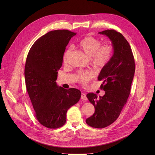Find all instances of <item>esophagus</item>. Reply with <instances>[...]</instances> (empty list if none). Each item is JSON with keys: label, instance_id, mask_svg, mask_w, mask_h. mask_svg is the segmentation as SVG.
Masks as SVG:
<instances>
[{"label": "esophagus", "instance_id": "34e87169", "mask_svg": "<svg viewBox=\"0 0 155 155\" xmlns=\"http://www.w3.org/2000/svg\"><path fill=\"white\" fill-rule=\"evenodd\" d=\"M81 98L83 99V100H84V101H86L87 99L86 94L84 93H81Z\"/></svg>", "mask_w": 155, "mask_h": 155}]
</instances>
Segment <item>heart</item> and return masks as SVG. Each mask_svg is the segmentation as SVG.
I'll list each match as a JSON object with an SVG mask.
<instances>
[{
	"mask_svg": "<svg viewBox=\"0 0 155 155\" xmlns=\"http://www.w3.org/2000/svg\"><path fill=\"white\" fill-rule=\"evenodd\" d=\"M78 47L86 55L91 57L93 64L97 68L105 65L112 58L113 52L112 45L109 42L101 44L99 39L92 36H86L78 43ZM72 53V48H69L64 54L63 62L66 63ZM94 77L91 71H81L77 75V78L82 85H86Z\"/></svg>",
	"mask_w": 155,
	"mask_h": 155,
	"instance_id": "obj_1",
	"label": "heart"
}]
</instances>
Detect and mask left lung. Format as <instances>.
Listing matches in <instances>:
<instances>
[{"instance_id": "1", "label": "left lung", "mask_w": 155, "mask_h": 155, "mask_svg": "<svg viewBox=\"0 0 155 155\" xmlns=\"http://www.w3.org/2000/svg\"><path fill=\"white\" fill-rule=\"evenodd\" d=\"M99 34L107 35L112 41L114 51L98 77V80L103 81L100 87L105 94L99 98L94 93L86 95L95 111L86 123L93 127L104 128L116 121L126 104L136 66L131 48L121 33L107 29Z\"/></svg>"}]
</instances>
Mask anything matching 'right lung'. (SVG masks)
<instances>
[{
  "label": "right lung",
  "instance_id": "add662e5",
  "mask_svg": "<svg viewBox=\"0 0 155 155\" xmlns=\"http://www.w3.org/2000/svg\"><path fill=\"white\" fill-rule=\"evenodd\" d=\"M76 34L64 29L50 31L35 41L26 58L25 83L34 114L49 129L64 125L68 109L81 97L80 90L64 89L55 81L65 47Z\"/></svg>",
  "mask_w": 155,
  "mask_h": 155
}]
</instances>
